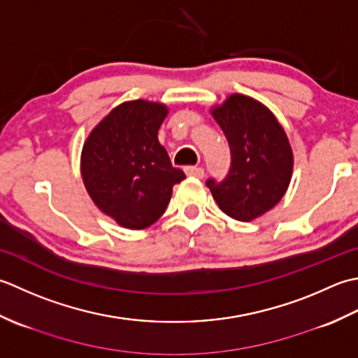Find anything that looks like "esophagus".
<instances>
[{
	"mask_svg": "<svg viewBox=\"0 0 358 358\" xmlns=\"http://www.w3.org/2000/svg\"><path fill=\"white\" fill-rule=\"evenodd\" d=\"M184 171H185L187 176H193V178H198V179L203 178V169H201V166H185Z\"/></svg>",
	"mask_w": 358,
	"mask_h": 358,
	"instance_id": "esophagus-1",
	"label": "esophagus"
}]
</instances>
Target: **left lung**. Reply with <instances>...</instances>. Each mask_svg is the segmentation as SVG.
Returning <instances> with one entry per match:
<instances>
[{
    "label": "left lung",
    "mask_w": 358,
    "mask_h": 358,
    "mask_svg": "<svg viewBox=\"0 0 358 358\" xmlns=\"http://www.w3.org/2000/svg\"><path fill=\"white\" fill-rule=\"evenodd\" d=\"M230 148V169L222 180L210 178L217 206L233 220L252 221L275 207L292 176L294 157L275 115L250 97L233 94L213 109Z\"/></svg>",
    "instance_id": "8db88e82"
}]
</instances>
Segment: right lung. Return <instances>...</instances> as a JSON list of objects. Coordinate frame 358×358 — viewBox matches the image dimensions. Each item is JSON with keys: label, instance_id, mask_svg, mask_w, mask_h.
I'll return each mask as SVG.
<instances>
[{"label": "right lung", "instance_id": "1", "mask_svg": "<svg viewBox=\"0 0 358 358\" xmlns=\"http://www.w3.org/2000/svg\"><path fill=\"white\" fill-rule=\"evenodd\" d=\"M165 117L164 105L127 101L94 128L83 147L87 193L122 227L141 230L156 222L169 206L173 185L185 179L157 141Z\"/></svg>", "mask_w": 358, "mask_h": 358}]
</instances>
